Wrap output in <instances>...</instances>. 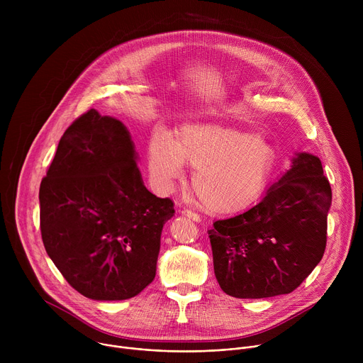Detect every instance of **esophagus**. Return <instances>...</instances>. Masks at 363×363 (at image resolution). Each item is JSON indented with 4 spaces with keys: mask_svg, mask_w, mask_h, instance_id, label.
Listing matches in <instances>:
<instances>
[{
    "mask_svg": "<svg viewBox=\"0 0 363 363\" xmlns=\"http://www.w3.org/2000/svg\"><path fill=\"white\" fill-rule=\"evenodd\" d=\"M181 214H182L184 217H186V218L192 220V221H196V223H198V221H201L199 216H198V214H195L194 211H189V210H185V208H184V210L181 211Z\"/></svg>",
    "mask_w": 363,
    "mask_h": 363,
    "instance_id": "esophagus-1",
    "label": "esophagus"
}]
</instances>
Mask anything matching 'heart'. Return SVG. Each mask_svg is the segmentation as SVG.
Returning a JSON list of instances; mask_svg holds the SVG:
<instances>
[{
  "label": "heart",
  "instance_id": "obj_1",
  "mask_svg": "<svg viewBox=\"0 0 363 363\" xmlns=\"http://www.w3.org/2000/svg\"><path fill=\"white\" fill-rule=\"evenodd\" d=\"M194 168L192 186L203 208L234 213L263 192L274 164L273 145L251 130L205 122L182 126L174 139L157 132L149 142V169L171 189Z\"/></svg>",
  "mask_w": 363,
  "mask_h": 363
}]
</instances>
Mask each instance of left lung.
I'll list each match as a JSON object with an SVG mask.
<instances>
[{
	"label": "left lung",
	"mask_w": 363,
	"mask_h": 363,
	"mask_svg": "<svg viewBox=\"0 0 363 363\" xmlns=\"http://www.w3.org/2000/svg\"><path fill=\"white\" fill-rule=\"evenodd\" d=\"M330 203L320 160L297 153L260 202L208 230L223 291L264 298L297 289L325 254Z\"/></svg>",
	"instance_id": "obj_1"
}]
</instances>
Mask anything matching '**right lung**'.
Returning a JSON list of instances; mask_svg holds the SVG:
<instances>
[{
	"label": "right lung",
	"mask_w": 363,
	"mask_h": 363,
	"mask_svg": "<svg viewBox=\"0 0 363 363\" xmlns=\"http://www.w3.org/2000/svg\"><path fill=\"white\" fill-rule=\"evenodd\" d=\"M126 126L90 109L63 133L40 185L43 244L67 283L93 300H126L157 274L169 198L146 189Z\"/></svg>",
	"instance_id": "add662e5"
}]
</instances>
